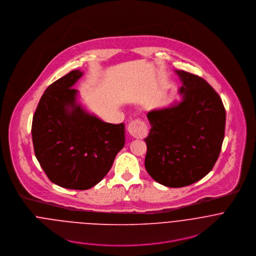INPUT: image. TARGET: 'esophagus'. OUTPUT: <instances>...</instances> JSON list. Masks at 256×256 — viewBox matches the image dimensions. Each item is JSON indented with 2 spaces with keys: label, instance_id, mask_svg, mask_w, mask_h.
Returning <instances> with one entry per match:
<instances>
[{
  "label": "esophagus",
  "instance_id": "34e87169",
  "mask_svg": "<svg viewBox=\"0 0 256 256\" xmlns=\"http://www.w3.org/2000/svg\"><path fill=\"white\" fill-rule=\"evenodd\" d=\"M128 132L135 138H144L148 134V126L145 121L141 119H135L128 125Z\"/></svg>",
  "mask_w": 256,
  "mask_h": 256
}]
</instances>
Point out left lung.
<instances>
[{"label": "left lung", "instance_id": "8db88e82", "mask_svg": "<svg viewBox=\"0 0 256 256\" xmlns=\"http://www.w3.org/2000/svg\"><path fill=\"white\" fill-rule=\"evenodd\" d=\"M182 100L150 111L145 168L150 178L178 188L202 180L215 166L224 137L226 110L216 90L199 76L176 70Z\"/></svg>", "mask_w": 256, "mask_h": 256}]
</instances>
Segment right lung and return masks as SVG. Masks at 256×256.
Here are the masks:
<instances>
[{
    "label": "right lung",
    "mask_w": 256,
    "mask_h": 256,
    "mask_svg": "<svg viewBox=\"0 0 256 256\" xmlns=\"http://www.w3.org/2000/svg\"><path fill=\"white\" fill-rule=\"evenodd\" d=\"M82 76L74 70L46 88L32 126L34 154L48 178L76 190L100 182L125 144L123 123L104 122L76 104L73 86Z\"/></svg>",
    "instance_id": "right-lung-1"
}]
</instances>
